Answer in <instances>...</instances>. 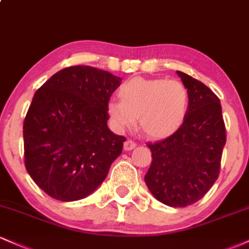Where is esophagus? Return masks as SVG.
<instances>
[{"instance_id": "obj_1", "label": "esophagus", "mask_w": 249, "mask_h": 249, "mask_svg": "<svg viewBox=\"0 0 249 249\" xmlns=\"http://www.w3.org/2000/svg\"><path fill=\"white\" fill-rule=\"evenodd\" d=\"M136 146H137V142L134 141H131V139H127V141L124 142V150L125 151L132 150V148H134Z\"/></svg>"}]
</instances>
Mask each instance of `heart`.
<instances>
[{
	"label": "heart",
	"mask_w": 249,
	"mask_h": 249,
	"mask_svg": "<svg viewBox=\"0 0 249 249\" xmlns=\"http://www.w3.org/2000/svg\"><path fill=\"white\" fill-rule=\"evenodd\" d=\"M121 101H111L107 113L118 127L133 126L154 139L172 136L184 124L190 105L187 88L179 81L133 77L119 88Z\"/></svg>",
	"instance_id": "heart-1"
}]
</instances>
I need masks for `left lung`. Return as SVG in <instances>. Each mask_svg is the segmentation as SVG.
Returning <instances> with one entry per match:
<instances>
[{
    "label": "left lung",
    "instance_id": "1",
    "mask_svg": "<svg viewBox=\"0 0 249 249\" xmlns=\"http://www.w3.org/2000/svg\"><path fill=\"white\" fill-rule=\"evenodd\" d=\"M190 93L181 127L167 138L147 142L152 164L145 174L151 193L171 207H186L218 179L226 127L218 96L198 79L177 71Z\"/></svg>",
    "mask_w": 249,
    "mask_h": 249
}]
</instances>
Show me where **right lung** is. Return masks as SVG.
Segmentation results:
<instances>
[{
    "label": "right lung",
    "mask_w": 249,
    "mask_h": 249,
    "mask_svg": "<svg viewBox=\"0 0 249 249\" xmlns=\"http://www.w3.org/2000/svg\"><path fill=\"white\" fill-rule=\"evenodd\" d=\"M121 81L75 65L51 76L34 95L23 123L24 165L51 198H85L121 156L126 138L107 127V104Z\"/></svg>",
    "instance_id": "add662e5"
}]
</instances>
